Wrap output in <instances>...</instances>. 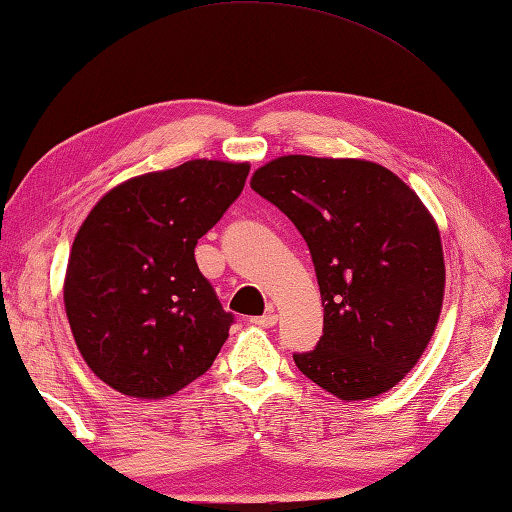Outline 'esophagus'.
Segmentation results:
<instances>
[{
    "mask_svg": "<svg viewBox=\"0 0 512 512\" xmlns=\"http://www.w3.org/2000/svg\"><path fill=\"white\" fill-rule=\"evenodd\" d=\"M250 323L257 325V327H273L277 323V314H273V311H268V314H264V316L250 318Z\"/></svg>",
    "mask_w": 512,
    "mask_h": 512,
    "instance_id": "34e87169",
    "label": "esophagus"
}]
</instances>
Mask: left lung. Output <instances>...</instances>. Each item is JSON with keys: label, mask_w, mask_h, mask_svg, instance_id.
Masks as SVG:
<instances>
[{"label": "left lung", "mask_w": 512, "mask_h": 512, "mask_svg": "<svg viewBox=\"0 0 512 512\" xmlns=\"http://www.w3.org/2000/svg\"><path fill=\"white\" fill-rule=\"evenodd\" d=\"M250 187L282 210L314 259L323 336L293 354L298 370L345 402L402 381L443 309L438 225L418 194L381 164L282 155Z\"/></svg>", "instance_id": "obj_1"}]
</instances>
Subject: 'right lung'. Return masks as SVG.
<instances>
[{
    "instance_id": "right-lung-1",
    "label": "right lung",
    "mask_w": 512,
    "mask_h": 512,
    "mask_svg": "<svg viewBox=\"0 0 512 512\" xmlns=\"http://www.w3.org/2000/svg\"><path fill=\"white\" fill-rule=\"evenodd\" d=\"M248 162L189 160L126 180L76 232L65 311L101 381L162 400L212 366L235 316L198 271L194 248L237 201Z\"/></svg>"
}]
</instances>
